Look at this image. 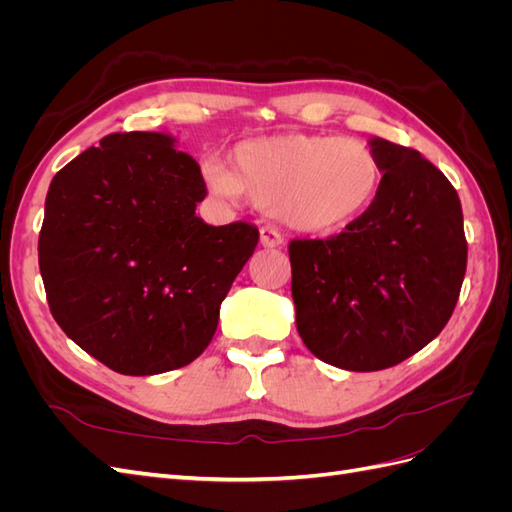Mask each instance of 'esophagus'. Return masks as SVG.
Instances as JSON below:
<instances>
[{
	"label": "esophagus",
	"mask_w": 512,
	"mask_h": 512,
	"mask_svg": "<svg viewBox=\"0 0 512 512\" xmlns=\"http://www.w3.org/2000/svg\"><path fill=\"white\" fill-rule=\"evenodd\" d=\"M284 243V237L271 226L260 228V245L262 247H280Z\"/></svg>",
	"instance_id": "1"
}]
</instances>
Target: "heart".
<instances>
[{
    "mask_svg": "<svg viewBox=\"0 0 512 512\" xmlns=\"http://www.w3.org/2000/svg\"><path fill=\"white\" fill-rule=\"evenodd\" d=\"M203 175L213 194H241L294 230L329 235L348 228L374 205L384 166L359 138L277 134L239 143L230 153V168L207 160Z\"/></svg>",
    "mask_w": 512,
    "mask_h": 512,
    "instance_id": "obj_1",
    "label": "heart"
}]
</instances>
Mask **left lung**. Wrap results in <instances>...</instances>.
Wrapping results in <instances>:
<instances>
[{
	"label": "left lung",
	"mask_w": 512,
	"mask_h": 512,
	"mask_svg": "<svg viewBox=\"0 0 512 512\" xmlns=\"http://www.w3.org/2000/svg\"><path fill=\"white\" fill-rule=\"evenodd\" d=\"M384 166L363 218L329 239L292 241V301L303 344L348 371L393 367L436 339L466 275L455 188L421 153L371 138Z\"/></svg>",
	"instance_id": "left-lung-1"
}]
</instances>
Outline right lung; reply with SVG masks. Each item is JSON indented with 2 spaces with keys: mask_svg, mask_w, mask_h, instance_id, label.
I'll use <instances>...</instances> for the list:
<instances>
[{
  "mask_svg": "<svg viewBox=\"0 0 512 512\" xmlns=\"http://www.w3.org/2000/svg\"><path fill=\"white\" fill-rule=\"evenodd\" d=\"M164 132L108 134L53 177L38 239L51 314L76 346L123 376L203 354L258 228L209 226L198 162Z\"/></svg>",
  "mask_w": 512,
  "mask_h": 512,
  "instance_id": "add662e5",
  "label": "right lung"
}]
</instances>
